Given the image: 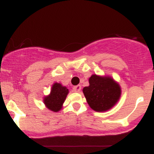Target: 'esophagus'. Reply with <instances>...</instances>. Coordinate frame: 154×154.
<instances>
[{"mask_svg":"<svg viewBox=\"0 0 154 154\" xmlns=\"http://www.w3.org/2000/svg\"><path fill=\"white\" fill-rule=\"evenodd\" d=\"M73 91L75 92H77V93H78L81 91V86L78 85H76L75 87L73 88Z\"/></svg>","mask_w":154,"mask_h":154,"instance_id":"esophagus-1","label":"esophagus"}]
</instances>
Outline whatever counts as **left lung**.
<instances>
[{"instance_id":"8db88e82","label":"left lung","mask_w":154,"mask_h":154,"mask_svg":"<svg viewBox=\"0 0 154 154\" xmlns=\"http://www.w3.org/2000/svg\"><path fill=\"white\" fill-rule=\"evenodd\" d=\"M89 83L88 87L83 88V93L88 103L93 110H109L119 99L121 89L112 78L93 75L90 77Z\"/></svg>"}]
</instances>
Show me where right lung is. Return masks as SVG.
Listing matches in <instances>:
<instances>
[{"label": "right lung", "mask_w": 154, "mask_h": 154, "mask_svg": "<svg viewBox=\"0 0 154 154\" xmlns=\"http://www.w3.org/2000/svg\"><path fill=\"white\" fill-rule=\"evenodd\" d=\"M68 93L69 90L66 87H63L59 83H54L51 94L44 98V103L48 109L57 112L62 107Z\"/></svg>", "instance_id": "add662e5"}]
</instances>
